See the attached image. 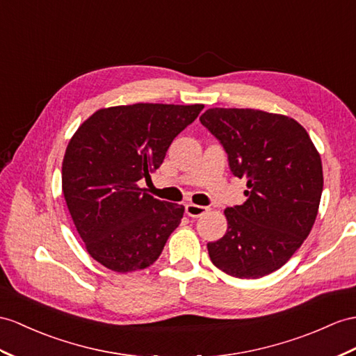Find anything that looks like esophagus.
<instances>
[{"label": "esophagus", "instance_id": "34e87169", "mask_svg": "<svg viewBox=\"0 0 356 356\" xmlns=\"http://www.w3.org/2000/svg\"><path fill=\"white\" fill-rule=\"evenodd\" d=\"M210 208L202 207V205H196V204H187L186 205V213L190 218H201V216L207 214Z\"/></svg>", "mask_w": 356, "mask_h": 356}]
</instances>
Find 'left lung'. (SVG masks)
<instances>
[{
	"label": "left lung",
	"instance_id": "left-lung-1",
	"mask_svg": "<svg viewBox=\"0 0 356 356\" xmlns=\"http://www.w3.org/2000/svg\"><path fill=\"white\" fill-rule=\"evenodd\" d=\"M201 124L245 178L246 201L228 207L227 234L207 245L220 270L257 280L289 261L313 228L323 190L322 160L296 120L254 108H210Z\"/></svg>",
	"mask_w": 356,
	"mask_h": 356
}]
</instances>
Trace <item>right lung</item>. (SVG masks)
I'll list each match as a JSON object with an SVG mask.
<instances>
[{
  "instance_id": "obj_1",
  "label": "right lung",
  "mask_w": 356,
  "mask_h": 356,
  "mask_svg": "<svg viewBox=\"0 0 356 356\" xmlns=\"http://www.w3.org/2000/svg\"><path fill=\"white\" fill-rule=\"evenodd\" d=\"M202 104H133L102 108L76 129L62 166V187L75 228L93 259L127 273L151 266L184 207L145 193L138 181L161 166L172 140Z\"/></svg>"
}]
</instances>
